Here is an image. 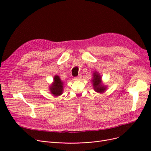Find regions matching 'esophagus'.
Listing matches in <instances>:
<instances>
[{
  "label": "esophagus",
  "mask_w": 151,
  "mask_h": 151,
  "mask_svg": "<svg viewBox=\"0 0 151 151\" xmlns=\"http://www.w3.org/2000/svg\"><path fill=\"white\" fill-rule=\"evenodd\" d=\"M81 77H82V76H81V75H80V74H79L78 76H77V77H75V80H76V81L80 80V79H81Z\"/></svg>",
  "instance_id": "esophagus-1"
}]
</instances>
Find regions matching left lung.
<instances>
[{"label":"left lung","mask_w":151,"mask_h":151,"mask_svg":"<svg viewBox=\"0 0 151 151\" xmlns=\"http://www.w3.org/2000/svg\"><path fill=\"white\" fill-rule=\"evenodd\" d=\"M93 78L91 81L93 83V88L96 92L99 93H104L106 89V86H104L101 82V77L98 72L93 73Z\"/></svg>","instance_id":"obj_1"}]
</instances>
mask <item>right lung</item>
I'll list each match as a JSON object with an SVG mask.
<instances>
[{
	"instance_id": "1",
	"label": "right lung",
	"mask_w": 151,
	"mask_h": 151,
	"mask_svg": "<svg viewBox=\"0 0 151 151\" xmlns=\"http://www.w3.org/2000/svg\"><path fill=\"white\" fill-rule=\"evenodd\" d=\"M63 83L60 79L59 76L57 75L55 76L53 78V83L50 87V92L55 96H58L61 95L63 93Z\"/></svg>"
}]
</instances>
